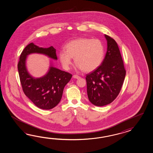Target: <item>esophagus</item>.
<instances>
[{
  "instance_id": "esophagus-1",
  "label": "esophagus",
  "mask_w": 153,
  "mask_h": 153,
  "mask_svg": "<svg viewBox=\"0 0 153 153\" xmlns=\"http://www.w3.org/2000/svg\"><path fill=\"white\" fill-rule=\"evenodd\" d=\"M73 78H76V79H78V78H80V77L77 75H73Z\"/></svg>"
}]
</instances>
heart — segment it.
<instances>
[{
	"label": "heart",
	"mask_w": 153,
	"mask_h": 153,
	"mask_svg": "<svg viewBox=\"0 0 153 153\" xmlns=\"http://www.w3.org/2000/svg\"><path fill=\"white\" fill-rule=\"evenodd\" d=\"M66 51H59V57L65 70H68L72 58L76 66L85 72H91L102 64L105 55L104 46L98 39L81 38L70 41L65 46Z\"/></svg>",
	"instance_id": "obj_1"
}]
</instances>
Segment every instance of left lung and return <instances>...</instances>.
Masks as SVG:
<instances>
[{
  "instance_id": "1",
  "label": "left lung",
  "mask_w": 153,
  "mask_h": 153,
  "mask_svg": "<svg viewBox=\"0 0 153 153\" xmlns=\"http://www.w3.org/2000/svg\"><path fill=\"white\" fill-rule=\"evenodd\" d=\"M107 41L105 57L98 68L86 75L87 94L93 105L112 102L119 95L126 75L122 56L116 41L105 34Z\"/></svg>"
}]
</instances>
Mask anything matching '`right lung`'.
Returning <instances> with one entry per match:
<instances>
[{
    "label": "right lung",
    "mask_w": 153,
    "mask_h": 153,
    "mask_svg": "<svg viewBox=\"0 0 153 153\" xmlns=\"http://www.w3.org/2000/svg\"><path fill=\"white\" fill-rule=\"evenodd\" d=\"M44 54L57 60L56 49L53 46L39 47L33 43L27 45L22 51L17 65L21 84L25 94L39 108H54L61 100L65 86L70 81L72 75L51 65L47 73L42 77L34 78L27 71L26 61L28 55Z\"/></svg>",
    "instance_id": "1"
}]
</instances>
